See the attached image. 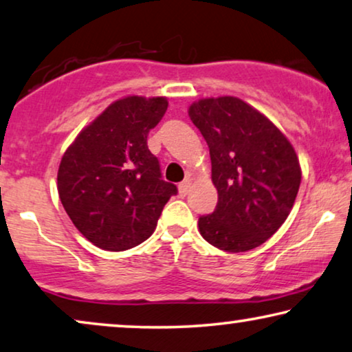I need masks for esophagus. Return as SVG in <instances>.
<instances>
[{"instance_id": "34e87169", "label": "esophagus", "mask_w": 352, "mask_h": 352, "mask_svg": "<svg viewBox=\"0 0 352 352\" xmlns=\"http://www.w3.org/2000/svg\"><path fill=\"white\" fill-rule=\"evenodd\" d=\"M190 188H191V182L190 180L182 182L180 185H178V192H180V196H186L188 192H190Z\"/></svg>"}]
</instances>
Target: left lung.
I'll list each match as a JSON object with an SVG mask.
<instances>
[{"label": "left lung", "instance_id": "1", "mask_svg": "<svg viewBox=\"0 0 352 352\" xmlns=\"http://www.w3.org/2000/svg\"><path fill=\"white\" fill-rule=\"evenodd\" d=\"M209 145L219 202L199 217L204 239L225 252L263 244L289 217L301 169L294 146L268 118L241 98H202L190 107Z\"/></svg>", "mask_w": 352, "mask_h": 352}]
</instances>
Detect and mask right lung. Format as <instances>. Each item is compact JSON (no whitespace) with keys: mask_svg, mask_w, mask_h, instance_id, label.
Here are the masks:
<instances>
[{"mask_svg":"<svg viewBox=\"0 0 352 352\" xmlns=\"http://www.w3.org/2000/svg\"><path fill=\"white\" fill-rule=\"evenodd\" d=\"M166 110L164 97L121 98L82 129L62 157L57 190L63 209L103 250L121 252L146 241L177 195L146 145Z\"/></svg>","mask_w":352,"mask_h":352,"instance_id":"right-lung-1","label":"right lung"}]
</instances>
